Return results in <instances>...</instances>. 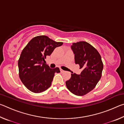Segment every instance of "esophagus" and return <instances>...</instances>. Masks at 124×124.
Returning a JSON list of instances; mask_svg holds the SVG:
<instances>
[{
  "instance_id": "obj_1",
  "label": "esophagus",
  "mask_w": 124,
  "mask_h": 124,
  "mask_svg": "<svg viewBox=\"0 0 124 124\" xmlns=\"http://www.w3.org/2000/svg\"><path fill=\"white\" fill-rule=\"evenodd\" d=\"M60 71H61V73H63V72H65L64 70H62V69H61V70H60Z\"/></svg>"
}]
</instances>
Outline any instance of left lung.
I'll return each mask as SVG.
<instances>
[{
  "label": "left lung",
  "mask_w": 124,
  "mask_h": 124,
  "mask_svg": "<svg viewBox=\"0 0 124 124\" xmlns=\"http://www.w3.org/2000/svg\"><path fill=\"white\" fill-rule=\"evenodd\" d=\"M71 49L75 64H79L83 70L80 74H71L70 79L66 81V86L74 95L83 96L95 87L101 78L103 64L99 52L87 42L73 43Z\"/></svg>",
  "instance_id": "obj_1"
}]
</instances>
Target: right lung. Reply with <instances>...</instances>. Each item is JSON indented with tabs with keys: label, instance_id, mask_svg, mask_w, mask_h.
I'll use <instances>...</instances> for the list:
<instances>
[{
	"label": "right lung",
	"instance_id": "1",
	"mask_svg": "<svg viewBox=\"0 0 124 124\" xmlns=\"http://www.w3.org/2000/svg\"><path fill=\"white\" fill-rule=\"evenodd\" d=\"M63 44L45 35L33 38L22 50L18 62L19 77L24 85L31 91L40 93L51 86L54 73L58 68H50L45 59L56 47Z\"/></svg>",
	"mask_w": 124,
	"mask_h": 124
}]
</instances>
